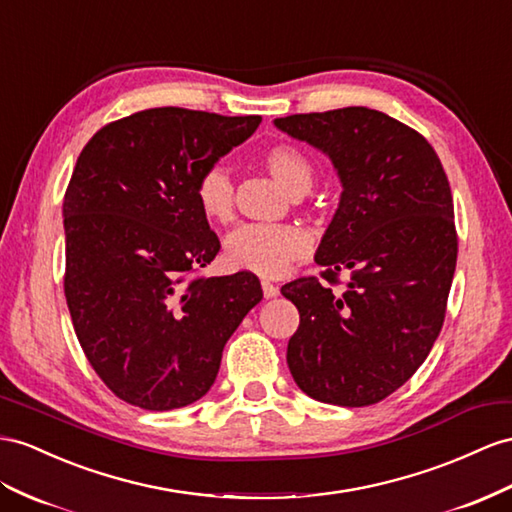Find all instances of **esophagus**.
I'll list each match as a JSON object with an SVG mask.
<instances>
[{
  "instance_id": "obj_1",
  "label": "esophagus",
  "mask_w": 512,
  "mask_h": 512,
  "mask_svg": "<svg viewBox=\"0 0 512 512\" xmlns=\"http://www.w3.org/2000/svg\"><path fill=\"white\" fill-rule=\"evenodd\" d=\"M261 290H264V296H266V298L279 296V287H277V285H272L270 281H261Z\"/></svg>"
}]
</instances>
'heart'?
I'll list each match as a JSON object with an SVG mask.
<instances>
[{
    "instance_id": "heart-1",
    "label": "heart",
    "mask_w": 512,
    "mask_h": 512,
    "mask_svg": "<svg viewBox=\"0 0 512 512\" xmlns=\"http://www.w3.org/2000/svg\"><path fill=\"white\" fill-rule=\"evenodd\" d=\"M268 173L292 196H303L313 183V166L303 149L290 142H274L261 155ZM194 199L201 214L214 222L233 216V181L222 164H209L194 179ZM309 235L290 225H242L227 235L225 257L235 270L259 277H279L294 261L305 259Z\"/></svg>"
}]
</instances>
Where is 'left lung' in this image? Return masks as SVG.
Wrapping results in <instances>:
<instances>
[{"instance_id":"left-lung-1","label":"left lung","mask_w":512,"mask_h":512,"mask_svg":"<svg viewBox=\"0 0 512 512\" xmlns=\"http://www.w3.org/2000/svg\"><path fill=\"white\" fill-rule=\"evenodd\" d=\"M274 125L329 155L344 186L316 253L326 283L281 287L300 313L287 365L313 400L376 404L417 372L445 320L458 253L448 175L430 142L385 112L339 108ZM342 273L347 290L335 295Z\"/></svg>"}]
</instances>
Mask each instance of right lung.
I'll return each mask as SVG.
<instances>
[{
	"instance_id": "1",
	"label": "right lung",
	"mask_w": 512,
	"mask_h": 512,
	"mask_svg": "<svg viewBox=\"0 0 512 512\" xmlns=\"http://www.w3.org/2000/svg\"><path fill=\"white\" fill-rule=\"evenodd\" d=\"M261 116L151 108L101 127L64 192V296L88 363L147 411L181 409L214 385L222 348L261 300L253 272L194 277L220 251L194 179Z\"/></svg>"
}]
</instances>
